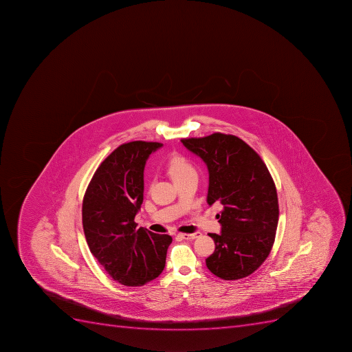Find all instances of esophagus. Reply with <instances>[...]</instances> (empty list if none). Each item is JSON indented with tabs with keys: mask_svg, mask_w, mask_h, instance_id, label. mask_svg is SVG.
<instances>
[{
	"mask_svg": "<svg viewBox=\"0 0 352 352\" xmlns=\"http://www.w3.org/2000/svg\"><path fill=\"white\" fill-rule=\"evenodd\" d=\"M201 234L199 233V232H195V233L192 234H187V233H180L178 234V236L180 237V239H197V237L201 236Z\"/></svg>",
	"mask_w": 352,
	"mask_h": 352,
	"instance_id": "esophagus-1",
	"label": "esophagus"
}]
</instances>
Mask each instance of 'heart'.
<instances>
[{"label":"heart","mask_w":352,"mask_h":352,"mask_svg":"<svg viewBox=\"0 0 352 352\" xmlns=\"http://www.w3.org/2000/svg\"><path fill=\"white\" fill-rule=\"evenodd\" d=\"M167 170L174 182L183 179L189 175L196 174L195 167L183 156L173 157L168 162Z\"/></svg>","instance_id":"heart-1"}]
</instances>
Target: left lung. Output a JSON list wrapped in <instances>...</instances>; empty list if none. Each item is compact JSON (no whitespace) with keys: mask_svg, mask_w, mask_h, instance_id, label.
I'll use <instances>...</instances> for the list:
<instances>
[{"mask_svg":"<svg viewBox=\"0 0 352 352\" xmlns=\"http://www.w3.org/2000/svg\"><path fill=\"white\" fill-rule=\"evenodd\" d=\"M206 164L208 205L219 204L221 234L210 233L215 251L206 258L210 272L239 280L255 272L269 256L278 222V192L272 176L253 148L233 135L215 133L182 139Z\"/></svg>","mask_w":352,"mask_h":352,"instance_id":"left-lung-1","label":"left lung"}]
</instances>
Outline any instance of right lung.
<instances>
[{
    "instance_id": "right-lung-1",
    "label": "right lung",
    "mask_w": 352,
    "mask_h": 352,
    "mask_svg": "<svg viewBox=\"0 0 352 352\" xmlns=\"http://www.w3.org/2000/svg\"><path fill=\"white\" fill-rule=\"evenodd\" d=\"M163 144L130 142L107 157L92 176L82 201L85 236L107 273L126 287H142L163 272L167 234L137 228L135 216L144 201V169Z\"/></svg>"
}]
</instances>
